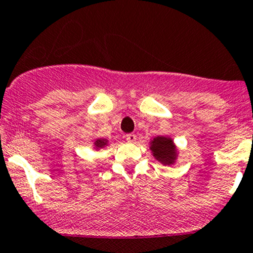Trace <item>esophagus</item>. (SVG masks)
Returning a JSON list of instances; mask_svg holds the SVG:
<instances>
[{
    "label": "esophagus",
    "mask_w": 253,
    "mask_h": 253,
    "mask_svg": "<svg viewBox=\"0 0 253 253\" xmlns=\"http://www.w3.org/2000/svg\"><path fill=\"white\" fill-rule=\"evenodd\" d=\"M125 137H126V139L128 142H134L137 139V136L134 133H128V134H126Z\"/></svg>",
    "instance_id": "obj_1"
}]
</instances>
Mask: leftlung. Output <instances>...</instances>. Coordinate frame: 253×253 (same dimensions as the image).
<instances>
[{
	"mask_svg": "<svg viewBox=\"0 0 253 253\" xmlns=\"http://www.w3.org/2000/svg\"><path fill=\"white\" fill-rule=\"evenodd\" d=\"M150 150L153 152V155L155 159L159 160L162 164L170 165L174 164L176 159V148L171 138L168 137L158 136L150 142Z\"/></svg>",
	"mask_w": 253,
	"mask_h": 253,
	"instance_id": "left-lung-1",
	"label": "left lung"
}]
</instances>
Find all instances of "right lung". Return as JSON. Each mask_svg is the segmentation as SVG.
Instances as JSON below:
<instances>
[{
	"instance_id": "right-lung-1",
	"label": "right lung",
	"mask_w": 253,
	"mask_h": 253,
	"mask_svg": "<svg viewBox=\"0 0 253 253\" xmlns=\"http://www.w3.org/2000/svg\"><path fill=\"white\" fill-rule=\"evenodd\" d=\"M106 143H108V141H106V139H96V141L94 142V145H95L96 149H99V148L105 147Z\"/></svg>"
}]
</instances>
